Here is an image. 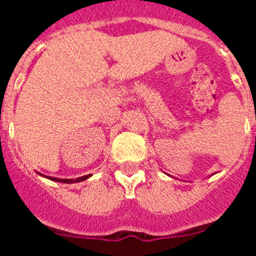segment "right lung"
Instances as JSON below:
<instances>
[{"mask_svg": "<svg viewBox=\"0 0 256 256\" xmlns=\"http://www.w3.org/2000/svg\"><path fill=\"white\" fill-rule=\"evenodd\" d=\"M91 177V174H87V176H83V177H79L76 180H58V178H54V177H47L52 180H56V182H62V183H74V182H82V180H87V178Z\"/></svg>", "mask_w": 256, "mask_h": 256, "instance_id": "add662e5", "label": "right lung"}]
</instances>
